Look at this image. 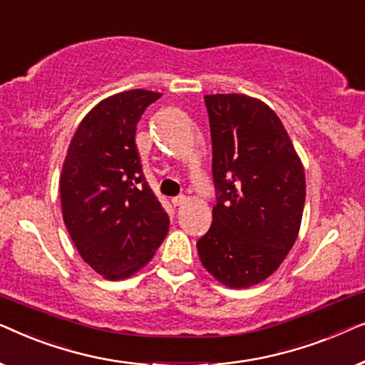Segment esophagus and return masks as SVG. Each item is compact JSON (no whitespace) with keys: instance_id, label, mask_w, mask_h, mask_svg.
<instances>
[{"instance_id":"obj_1","label":"esophagus","mask_w":365,"mask_h":365,"mask_svg":"<svg viewBox=\"0 0 365 365\" xmlns=\"http://www.w3.org/2000/svg\"><path fill=\"white\" fill-rule=\"evenodd\" d=\"M171 202H173L174 207H179V206H182V204L187 202V197L186 196H178V197H174Z\"/></svg>"}]
</instances>
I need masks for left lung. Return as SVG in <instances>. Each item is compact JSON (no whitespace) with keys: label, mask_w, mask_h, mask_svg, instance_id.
Here are the masks:
<instances>
[{"label":"left lung","mask_w":365,"mask_h":365,"mask_svg":"<svg viewBox=\"0 0 365 365\" xmlns=\"http://www.w3.org/2000/svg\"><path fill=\"white\" fill-rule=\"evenodd\" d=\"M204 103L217 204L197 241L199 259L226 287H252L277 271L296 242L306 174L281 119L261 99L206 94Z\"/></svg>","instance_id":"8db88e82"}]
</instances>
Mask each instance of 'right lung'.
<instances>
[{
	"mask_svg": "<svg viewBox=\"0 0 365 365\" xmlns=\"http://www.w3.org/2000/svg\"><path fill=\"white\" fill-rule=\"evenodd\" d=\"M159 98L131 89L99 101L79 123L63 163V221L83 261L108 281L141 271L169 231L134 143L144 109Z\"/></svg>",
	"mask_w": 365,
	"mask_h": 365,
	"instance_id": "right-lung-1",
	"label": "right lung"
}]
</instances>
